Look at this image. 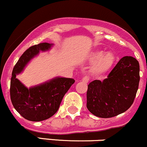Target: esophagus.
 Instances as JSON below:
<instances>
[{
    "label": "esophagus",
    "mask_w": 147,
    "mask_h": 147,
    "mask_svg": "<svg viewBox=\"0 0 147 147\" xmlns=\"http://www.w3.org/2000/svg\"><path fill=\"white\" fill-rule=\"evenodd\" d=\"M82 81H83V82H84V83H88V82H89V78L88 77H84L83 79H82Z\"/></svg>",
    "instance_id": "1"
}]
</instances>
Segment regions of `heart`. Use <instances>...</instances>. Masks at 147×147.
I'll return each mask as SVG.
<instances>
[{
    "label": "heart",
    "instance_id": "b5f03b06",
    "mask_svg": "<svg viewBox=\"0 0 147 147\" xmlns=\"http://www.w3.org/2000/svg\"><path fill=\"white\" fill-rule=\"evenodd\" d=\"M90 59L91 61H93L90 72L94 75H101L107 72L112 68L116 60L113 52H106L103 53L101 50L92 52Z\"/></svg>",
    "mask_w": 147,
    "mask_h": 147
}]
</instances>
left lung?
Masks as SVG:
<instances>
[{"label": "left lung", "instance_id": "left-lung-1", "mask_svg": "<svg viewBox=\"0 0 147 147\" xmlns=\"http://www.w3.org/2000/svg\"><path fill=\"white\" fill-rule=\"evenodd\" d=\"M140 65L134 57H122L103 82L88 85L87 109L92 114L109 118L131 107L139 86Z\"/></svg>", "mask_w": 147, "mask_h": 147}]
</instances>
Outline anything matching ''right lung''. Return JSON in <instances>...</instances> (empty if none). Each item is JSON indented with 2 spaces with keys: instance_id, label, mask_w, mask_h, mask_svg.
I'll use <instances>...</instances> for the list:
<instances>
[{
  "instance_id": "obj_1",
  "label": "right lung",
  "mask_w": 147,
  "mask_h": 147,
  "mask_svg": "<svg viewBox=\"0 0 147 147\" xmlns=\"http://www.w3.org/2000/svg\"><path fill=\"white\" fill-rule=\"evenodd\" d=\"M52 44L41 43L29 48L14 65L10 82V98L14 109L22 117L32 122L48 119L58 111L62 99L75 81L56 77L29 89L16 79L27 63L40 51L50 50Z\"/></svg>"
}]
</instances>
